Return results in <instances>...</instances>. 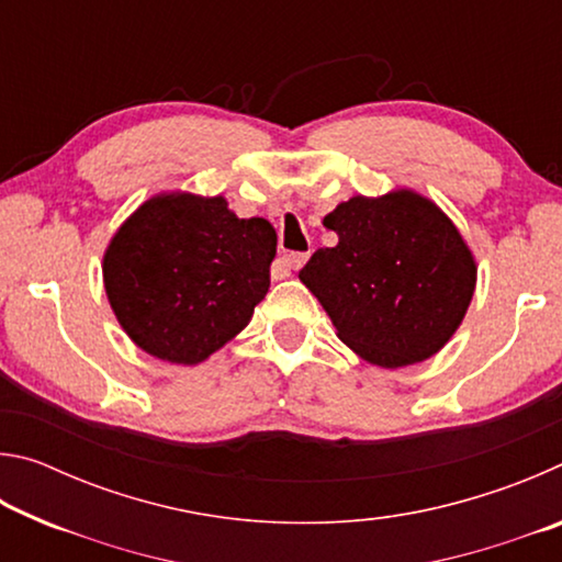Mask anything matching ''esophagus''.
Returning <instances> with one entry per match:
<instances>
[{
	"label": "esophagus",
	"instance_id": "esophagus-1",
	"mask_svg": "<svg viewBox=\"0 0 562 562\" xmlns=\"http://www.w3.org/2000/svg\"><path fill=\"white\" fill-rule=\"evenodd\" d=\"M307 258H310L307 252H290V255H282L280 265H282V268H288V270H300L302 265L307 262Z\"/></svg>",
	"mask_w": 562,
	"mask_h": 562
}]
</instances>
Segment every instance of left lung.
I'll return each mask as SVG.
<instances>
[{"label": "left lung", "mask_w": 562, "mask_h": 562, "mask_svg": "<svg viewBox=\"0 0 562 562\" xmlns=\"http://www.w3.org/2000/svg\"><path fill=\"white\" fill-rule=\"evenodd\" d=\"M325 227L339 243L312 255L300 280L339 339L386 369L436 355L475 290V262L449 217L412 190H396L351 198Z\"/></svg>", "instance_id": "1"}]
</instances>
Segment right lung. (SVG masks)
<instances>
[{
    "label": "right lung",
    "mask_w": 562,
    "mask_h": 562,
    "mask_svg": "<svg viewBox=\"0 0 562 562\" xmlns=\"http://www.w3.org/2000/svg\"><path fill=\"white\" fill-rule=\"evenodd\" d=\"M274 252V227L243 221L221 195H158L113 235L103 284L140 349L198 364L250 322L268 294Z\"/></svg>",
    "instance_id": "obj_1"
}]
</instances>
